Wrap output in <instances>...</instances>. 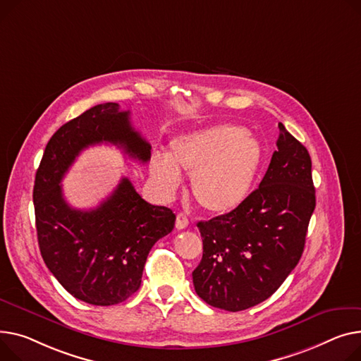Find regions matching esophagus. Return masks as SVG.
Returning <instances> with one entry per match:
<instances>
[{
    "label": "esophagus",
    "mask_w": 361,
    "mask_h": 361,
    "mask_svg": "<svg viewBox=\"0 0 361 361\" xmlns=\"http://www.w3.org/2000/svg\"><path fill=\"white\" fill-rule=\"evenodd\" d=\"M188 226V218L183 213L177 214V219H176V228L177 229H184Z\"/></svg>",
    "instance_id": "34e87169"
}]
</instances>
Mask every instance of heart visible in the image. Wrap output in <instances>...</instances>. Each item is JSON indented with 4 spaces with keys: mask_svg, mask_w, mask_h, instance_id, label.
I'll return each instance as SVG.
<instances>
[{
    "mask_svg": "<svg viewBox=\"0 0 361 361\" xmlns=\"http://www.w3.org/2000/svg\"><path fill=\"white\" fill-rule=\"evenodd\" d=\"M262 161V145L252 133L238 125H218L173 139L170 157H152L151 174L164 193H173L180 170L190 173L199 206L225 214L245 202Z\"/></svg>",
    "mask_w": 361,
    "mask_h": 361,
    "instance_id": "heart-1",
    "label": "heart"
}]
</instances>
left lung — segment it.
Masks as SVG:
<instances>
[{
  "label": "left lung",
  "mask_w": 361,
  "mask_h": 361,
  "mask_svg": "<svg viewBox=\"0 0 361 361\" xmlns=\"http://www.w3.org/2000/svg\"><path fill=\"white\" fill-rule=\"evenodd\" d=\"M277 149L257 190L235 210L197 224L203 257L193 271L207 305L245 310L269 299L298 266L315 187L307 149L279 123Z\"/></svg>",
  "instance_id": "1"
}]
</instances>
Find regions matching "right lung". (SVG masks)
Segmentation results:
<instances>
[{
	"mask_svg": "<svg viewBox=\"0 0 361 361\" xmlns=\"http://www.w3.org/2000/svg\"><path fill=\"white\" fill-rule=\"evenodd\" d=\"M111 143L145 164L151 145L130 123V111L117 103L91 107L61 126L47 142L37 168L33 203L40 254L46 267L72 296L95 306L130 298L154 244L168 235L176 214L143 200L123 177L95 209L71 207L61 181L80 152Z\"/></svg>",
	"mask_w": 361,
	"mask_h": 361,
	"instance_id": "1",
	"label": "right lung"
}]
</instances>
